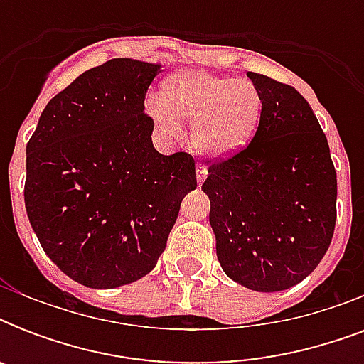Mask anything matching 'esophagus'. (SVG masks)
Masks as SVG:
<instances>
[{
	"instance_id": "1",
	"label": "esophagus",
	"mask_w": 364,
	"mask_h": 364,
	"mask_svg": "<svg viewBox=\"0 0 364 364\" xmlns=\"http://www.w3.org/2000/svg\"><path fill=\"white\" fill-rule=\"evenodd\" d=\"M205 176H208V171H205L204 166H200V164L196 166V181H198V187L204 183Z\"/></svg>"
}]
</instances>
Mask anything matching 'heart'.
I'll return each mask as SVG.
<instances>
[{"label": "heart", "instance_id": "b5f03b06", "mask_svg": "<svg viewBox=\"0 0 364 364\" xmlns=\"http://www.w3.org/2000/svg\"><path fill=\"white\" fill-rule=\"evenodd\" d=\"M147 111L154 126L168 136L181 132L179 119L194 121V151L223 160L234 156L253 136L260 119V96L245 79L187 70L166 82L162 100H149Z\"/></svg>", "mask_w": 364, "mask_h": 364}]
</instances>
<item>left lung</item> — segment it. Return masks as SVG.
<instances>
[{"mask_svg":"<svg viewBox=\"0 0 364 364\" xmlns=\"http://www.w3.org/2000/svg\"><path fill=\"white\" fill-rule=\"evenodd\" d=\"M260 96L253 141L213 164L210 198L217 259L230 279L259 293L285 291L327 253L336 223V171L310 104L293 87L247 71Z\"/></svg>","mask_w":364,"mask_h":364,"instance_id":"8db88e82","label":"left lung"}]
</instances>
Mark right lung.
Returning a JSON list of instances; mask_svg holds the SVG:
<instances>
[{
    "label": "right lung",
    "mask_w": 364,
    "mask_h": 364,
    "mask_svg": "<svg viewBox=\"0 0 364 364\" xmlns=\"http://www.w3.org/2000/svg\"><path fill=\"white\" fill-rule=\"evenodd\" d=\"M162 64L113 58L85 71L43 109L26 145L24 202L47 257L73 282L115 289L153 270L194 160L153 147L145 94Z\"/></svg>",
    "instance_id": "right-lung-1"
}]
</instances>
